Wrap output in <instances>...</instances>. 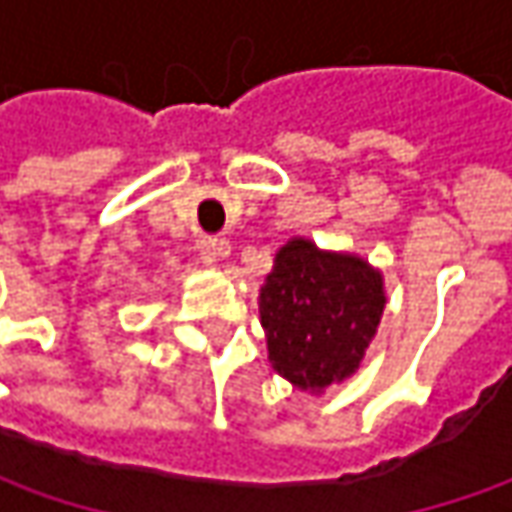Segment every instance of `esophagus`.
Here are the masks:
<instances>
[{
    "label": "esophagus",
    "mask_w": 512,
    "mask_h": 512,
    "mask_svg": "<svg viewBox=\"0 0 512 512\" xmlns=\"http://www.w3.org/2000/svg\"><path fill=\"white\" fill-rule=\"evenodd\" d=\"M227 253H230V245L225 239H202L199 242V256H202V262L207 267H213L219 259H225Z\"/></svg>",
    "instance_id": "34e87169"
}]
</instances>
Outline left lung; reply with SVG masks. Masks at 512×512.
Wrapping results in <instances>:
<instances>
[{
  "label": "left lung",
  "mask_w": 512,
  "mask_h": 512,
  "mask_svg": "<svg viewBox=\"0 0 512 512\" xmlns=\"http://www.w3.org/2000/svg\"><path fill=\"white\" fill-rule=\"evenodd\" d=\"M382 310L384 285L376 267L353 253L290 239L279 247L259 293L273 370L310 393L344 382L359 370Z\"/></svg>",
  "instance_id": "8db88e82"
}]
</instances>
